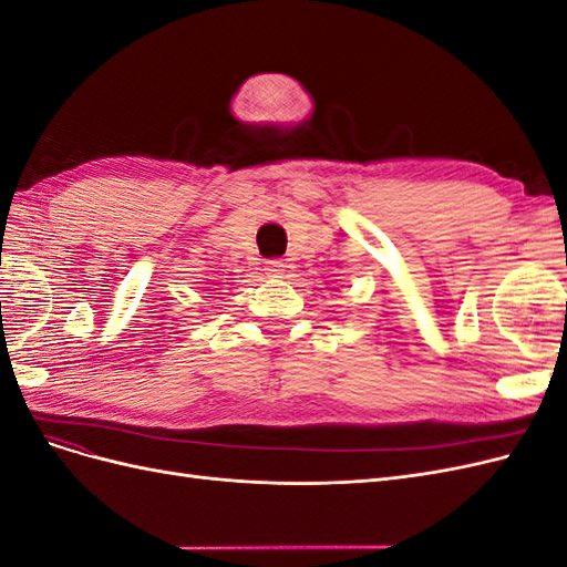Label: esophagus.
Returning <instances> with one entry per match:
<instances>
[{
  "mask_svg": "<svg viewBox=\"0 0 567 567\" xmlns=\"http://www.w3.org/2000/svg\"><path fill=\"white\" fill-rule=\"evenodd\" d=\"M265 271L269 274V277H281V274L286 271V265L281 260H267Z\"/></svg>",
  "mask_w": 567,
  "mask_h": 567,
  "instance_id": "34e87169",
  "label": "esophagus"
}]
</instances>
